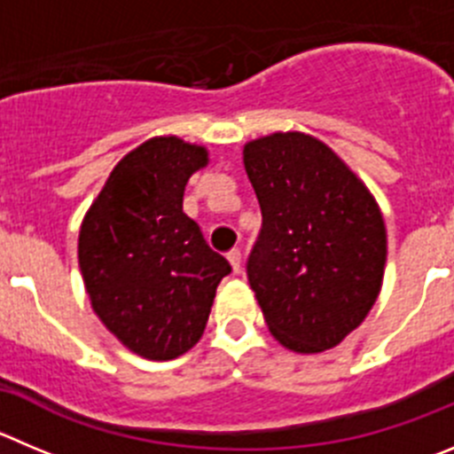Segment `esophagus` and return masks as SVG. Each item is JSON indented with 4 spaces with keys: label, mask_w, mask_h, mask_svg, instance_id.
I'll return each mask as SVG.
<instances>
[{
    "label": "esophagus",
    "mask_w": 454,
    "mask_h": 454,
    "mask_svg": "<svg viewBox=\"0 0 454 454\" xmlns=\"http://www.w3.org/2000/svg\"><path fill=\"white\" fill-rule=\"evenodd\" d=\"M228 262H231L232 270H235V273H239L241 270V251L239 248H232V251L228 253Z\"/></svg>",
    "instance_id": "esophagus-1"
}]
</instances>
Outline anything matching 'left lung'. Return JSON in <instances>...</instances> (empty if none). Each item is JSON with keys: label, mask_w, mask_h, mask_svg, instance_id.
<instances>
[{"label": "left lung", "mask_w": 454, "mask_h": 454, "mask_svg": "<svg viewBox=\"0 0 454 454\" xmlns=\"http://www.w3.org/2000/svg\"><path fill=\"white\" fill-rule=\"evenodd\" d=\"M244 168L262 207L247 273L266 325L291 351L332 349L380 294L379 203L332 147L302 131L247 143Z\"/></svg>", "instance_id": "obj_1"}]
</instances>
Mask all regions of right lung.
<instances>
[{
  "label": "right lung",
  "instance_id": "1",
  "mask_svg": "<svg viewBox=\"0 0 454 454\" xmlns=\"http://www.w3.org/2000/svg\"><path fill=\"white\" fill-rule=\"evenodd\" d=\"M206 163V147L150 138L112 169L80 226V273L93 311L150 361H172L197 345L231 273L184 213L185 184Z\"/></svg>",
  "mask_w": 454,
  "mask_h": 454
}]
</instances>
